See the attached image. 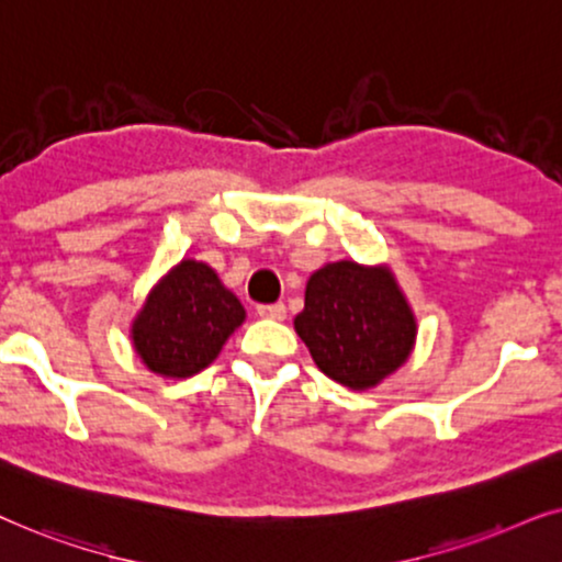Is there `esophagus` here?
Segmentation results:
<instances>
[{
  "instance_id": "34e87169",
  "label": "esophagus",
  "mask_w": 562,
  "mask_h": 562,
  "mask_svg": "<svg viewBox=\"0 0 562 562\" xmlns=\"http://www.w3.org/2000/svg\"><path fill=\"white\" fill-rule=\"evenodd\" d=\"M257 313L261 318H272V321H285L288 308L285 303H269V305H257Z\"/></svg>"
}]
</instances>
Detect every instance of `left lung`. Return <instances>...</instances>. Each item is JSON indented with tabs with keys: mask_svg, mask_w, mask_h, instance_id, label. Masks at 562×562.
<instances>
[{
	"mask_svg": "<svg viewBox=\"0 0 562 562\" xmlns=\"http://www.w3.org/2000/svg\"><path fill=\"white\" fill-rule=\"evenodd\" d=\"M295 331L324 375L368 391L406 362L416 318L391 269L341 259L311 274Z\"/></svg>",
	"mask_w": 562,
	"mask_h": 562,
	"instance_id": "8db88e82",
	"label": "left lung"
}]
</instances>
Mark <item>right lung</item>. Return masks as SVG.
<instances>
[{"label":"right lung","instance_id":"add662e5","mask_svg":"<svg viewBox=\"0 0 562 562\" xmlns=\"http://www.w3.org/2000/svg\"><path fill=\"white\" fill-rule=\"evenodd\" d=\"M244 318V305L215 269L182 259L156 282L133 321V349L156 375L190 378L221 355Z\"/></svg>","mask_w":562,"mask_h":562}]
</instances>
